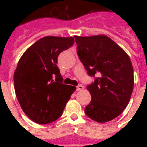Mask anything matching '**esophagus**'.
Segmentation results:
<instances>
[{"instance_id":"1","label":"esophagus","mask_w":147,"mask_h":147,"mask_svg":"<svg viewBox=\"0 0 147 147\" xmlns=\"http://www.w3.org/2000/svg\"><path fill=\"white\" fill-rule=\"evenodd\" d=\"M83 89H84V87H83L82 85H78V86H77V91H78V92L82 91Z\"/></svg>"}]
</instances>
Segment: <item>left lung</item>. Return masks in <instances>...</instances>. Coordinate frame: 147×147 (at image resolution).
I'll use <instances>...</instances> for the list:
<instances>
[{
    "label": "left lung",
    "instance_id": "1",
    "mask_svg": "<svg viewBox=\"0 0 147 147\" xmlns=\"http://www.w3.org/2000/svg\"><path fill=\"white\" fill-rule=\"evenodd\" d=\"M77 54L94 77L87 85L92 100L85 108L88 117L98 123L107 122L123 112L134 89V69L128 55L116 42L105 35L75 36Z\"/></svg>",
    "mask_w": 147,
    "mask_h": 147
}]
</instances>
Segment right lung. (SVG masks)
<instances>
[{
  "label": "right lung",
  "mask_w": 147,
  "mask_h": 147,
  "mask_svg": "<svg viewBox=\"0 0 147 147\" xmlns=\"http://www.w3.org/2000/svg\"><path fill=\"white\" fill-rule=\"evenodd\" d=\"M74 38L46 36L31 46L20 58L13 75L15 93L29 118L47 124L62 116L76 90L62 84L58 56L74 44Z\"/></svg>",
  "instance_id": "1"
}]
</instances>
